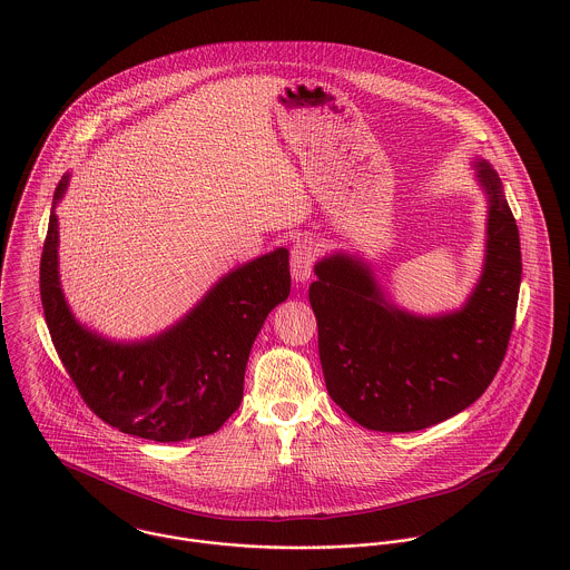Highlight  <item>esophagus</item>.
Wrapping results in <instances>:
<instances>
[{
    "instance_id": "esophagus-1",
    "label": "esophagus",
    "mask_w": 570,
    "mask_h": 570,
    "mask_svg": "<svg viewBox=\"0 0 570 570\" xmlns=\"http://www.w3.org/2000/svg\"><path fill=\"white\" fill-rule=\"evenodd\" d=\"M316 261V245L312 242H296L292 247V276L296 283H307L312 278Z\"/></svg>"
}]
</instances>
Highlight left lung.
I'll return each mask as SVG.
<instances>
[{"instance_id": "8db88e82", "label": "left lung", "mask_w": 570, "mask_h": 570, "mask_svg": "<svg viewBox=\"0 0 570 570\" xmlns=\"http://www.w3.org/2000/svg\"><path fill=\"white\" fill-rule=\"evenodd\" d=\"M488 202L485 256L465 303L421 316L400 307L364 256L335 249L316 261L309 303L331 400L377 432H414L472 406L488 391L515 321L520 235L502 181L472 158Z\"/></svg>"}]
</instances>
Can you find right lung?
Instances as JSON below:
<instances>
[{"instance_id":"add662e5","label":"right lung","mask_w":570,"mask_h":570,"mask_svg":"<svg viewBox=\"0 0 570 570\" xmlns=\"http://www.w3.org/2000/svg\"><path fill=\"white\" fill-rule=\"evenodd\" d=\"M55 190L41 254V303L55 348L85 404L125 434L177 443L217 432L244 400L252 344L267 314L287 301L289 252L276 247L224 274L177 323L140 340H114L81 323L59 274Z\"/></svg>"}]
</instances>
